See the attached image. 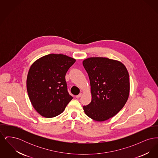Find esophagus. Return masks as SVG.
I'll list each match as a JSON object with an SVG mask.
<instances>
[{"label": "esophagus", "mask_w": 158, "mask_h": 158, "mask_svg": "<svg viewBox=\"0 0 158 158\" xmlns=\"http://www.w3.org/2000/svg\"><path fill=\"white\" fill-rule=\"evenodd\" d=\"M82 93H81V94H79V95H76V98H80V97H81V96H82Z\"/></svg>", "instance_id": "esophagus-1"}]
</instances>
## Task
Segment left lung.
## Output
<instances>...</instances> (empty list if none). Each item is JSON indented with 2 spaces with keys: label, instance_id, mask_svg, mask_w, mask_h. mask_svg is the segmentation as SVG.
Returning a JSON list of instances; mask_svg holds the SVG:
<instances>
[{
  "label": "left lung",
  "instance_id": "left-lung-1",
  "mask_svg": "<svg viewBox=\"0 0 158 158\" xmlns=\"http://www.w3.org/2000/svg\"><path fill=\"white\" fill-rule=\"evenodd\" d=\"M90 81L92 100L83 106L87 116L104 121L118 113L127 101L130 79L127 69L118 60L89 57L83 61Z\"/></svg>",
  "mask_w": 158,
  "mask_h": 158
}]
</instances>
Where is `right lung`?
<instances>
[{
  "mask_svg": "<svg viewBox=\"0 0 158 158\" xmlns=\"http://www.w3.org/2000/svg\"><path fill=\"white\" fill-rule=\"evenodd\" d=\"M75 61L66 55L50 54L31 66L27 89L31 104L41 116H57L73 99L68 93L65 76Z\"/></svg>",
  "mask_w": 158,
  "mask_h": 158,
  "instance_id": "1",
  "label": "right lung"
}]
</instances>
